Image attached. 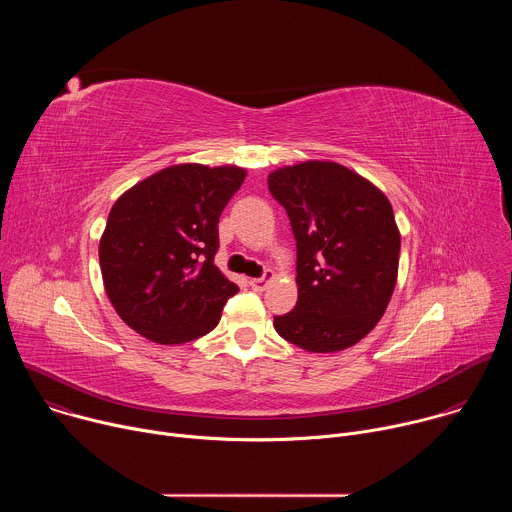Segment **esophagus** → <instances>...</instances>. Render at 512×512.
<instances>
[{"instance_id": "obj_1", "label": "esophagus", "mask_w": 512, "mask_h": 512, "mask_svg": "<svg viewBox=\"0 0 512 512\" xmlns=\"http://www.w3.org/2000/svg\"><path fill=\"white\" fill-rule=\"evenodd\" d=\"M273 277V273L271 271H267L265 273V277H255V279H251L249 281V285L255 289V291H263L265 287H267V283H269V279Z\"/></svg>"}]
</instances>
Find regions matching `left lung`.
<instances>
[{"label": "left lung", "mask_w": 512, "mask_h": 512, "mask_svg": "<svg viewBox=\"0 0 512 512\" xmlns=\"http://www.w3.org/2000/svg\"><path fill=\"white\" fill-rule=\"evenodd\" d=\"M298 247V304L273 326L308 352L354 346L383 318L399 271L401 235L389 198L336 162L310 160L267 176Z\"/></svg>", "instance_id": "left-lung-1"}]
</instances>
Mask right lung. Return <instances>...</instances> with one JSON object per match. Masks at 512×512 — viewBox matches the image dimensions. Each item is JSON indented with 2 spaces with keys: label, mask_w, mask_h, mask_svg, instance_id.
Wrapping results in <instances>:
<instances>
[{
  "label": "right lung",
  "mask_w": 512,
  "mask_h": 512,
  "mask_svg": "<svg viewBox=\"0 0 512 512\" xmlns=\"http://www.w3.org/2000/svg\"><path fill=\"white\" fill-rule=\"evenodd\" d=\"M239 166L176 164L123 192L99 241L105 294L156 344L208 334L239 287L214 265L218 218L245 182Z\"/></svg>",
  "instance_id": "1"
}]
</instances>
